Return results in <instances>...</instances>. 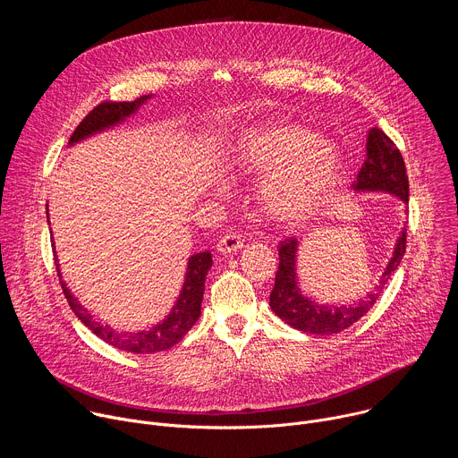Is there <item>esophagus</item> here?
I'll return each instance as SVG.
<instances>
[{
  "label": "esophagus",
  "mask_w": 458,
  "mask_h": 458,
  "mask_svg": "<svg viewBox=\"0 0 458 458\" xmlns=\"http://www.w3.org/2000/svg\"><path fill=\"white\" fill-rule=\"evenodd\" d=\"M242 248V241H241V235L237 233H226L225 237H221V241L217 242V251L223 253V255H228V253H235Z\"/></svg>",
  "instance_id": "34e87169"
}]
</instances>
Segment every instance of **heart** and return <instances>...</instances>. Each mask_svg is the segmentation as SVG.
<instances>
[{"label":"heart","instance_id":"1","mask_svg":"<svg viewBox=\"0 0 458 458\" xmlns=\"http://www.w3.org/2000/svg\"><path fill=\"white\" fill-rule=\"evenodd\" d=\"M230 165L242 175L260 177L259 201L281 223H299L315 214L346 174L343 156L320 134L299 124L246 130L232 150Z\"/></svg>","mask_w":458,"mask_h":458}]
</instances>
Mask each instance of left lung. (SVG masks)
Listing matches in <instances>:
<instances>
[{"instance_id": "8db88e82", "label": "left lung", "mask_w": 458, "mask_h": 458, "mask_svg": "<svg viewBox=\"0 0 458 458\" xmlns=\"http://www.w3.org/2000/svg\"><path fill=\"white\" fill-rule=\"evenodd\" d=\"M355 191H382L399 198L408 205V175L404 159L399 148L394 145L380 128H371L366 140V159L360 166L357 181L352 184ZM301 241L290 237L281 242L279 248V270L276 274V284L270 293V308L292 328L315 334V335H334L355 324L364 317L378 299L384 284L399 268L406 251V226L395 241L394 253L378 279L375 292L353 304H318L306 297L299 288L297 277V253Z\"/></svg>"}]
</instances>
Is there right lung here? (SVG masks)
Masks as SVG:
<instances>
[{
  "mask_svg": "<svg viewBox=\"0 0 458 458\" xmlns=\"http://www.w3.org/2000/svg\"><path fill=\"white\" fill-rule=\"evenodd\" d=\"M148 99H152V96H143V98H138L136 101H123V103L108 101V103L98 105L78 124L74 134L71 136L69 145L72 147L94 134L105 132V130L126 121L130 115H134ZM47 221H48V205H47ZM54 257H55V246H54ZM210 268H212V253L208 250L190 255L181 293H179L175 304L172 306L170 313L161 322L152 326L150 330L119 332V330L112 328V326L96 320L94 315L78 301V297L72 295V292L67 288V284H64V281L61 277L59 263L55 257V270L59 276L63 293H64V297H67L76 317L101 341H105L106 344L117 348V350L128 352V353L165 352V350L175 346L186 335V332L195 322H198V318L201 315L205 279H207V274Z\"/></svg>",
  "mask_w": 458,
  "mask_h": 458,
  "instance_id": "obj_1",
  "label": "right lung"
}]
</instances>
